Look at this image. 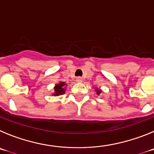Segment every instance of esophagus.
Wrapping results in <instances>:
<instances>
[{
	"mask_svg": "<svg viewBox=\"0 0 154 154\" xmlns=\"http://www.w3.org/2000/svg\"><path fill=\"white\" fill-rule=\"evenodd\" d=\"M76 80H77V83H81V82H83V79H82V77H77V79H76Z\"/></svg>",
	"mask_w": 154,
	"mask_h": 154,
	"instance_id": "1",
	"label": "esophagus"
}]
</instances>
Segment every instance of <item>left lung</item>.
I'll return each mask as SVG.
<instances>
[{"instance_id": "obj_1", "label": "left lung", "mask_w": 154, "mask_h": 154, "mask_svg": "<svg viewBox=\"0 0 154 154\" xmlns=\"http://www.w3.org/2000/svg\"><path fill=\"white\" fill-rule=\"evenodd\" d=\"M96 91H97V95H100V93H101L102 90H99V89H97V90H96Z\"/></svg>"}]
</instances>
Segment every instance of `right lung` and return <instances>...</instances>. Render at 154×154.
Instances as JSON below:
<instances>
[{
  "label": "right lung",
  "mask_w": 154,
  "mask_h": 154,
  "mask_svg": "<svg viewBox=\"0 0 154 154\" xmlns=\"http://www.w3.org/2000/svg\"><path fill=\"white\" fill-rule=\"evenodd\" d=\"M65 86L67 85L64 82H60L59 84H56L54 87V93H53V95L54 96H60V95L64 94L65 93V89H64Z\"/></svg>",
  "instance_id": "obj_1"
}]
</instances>
